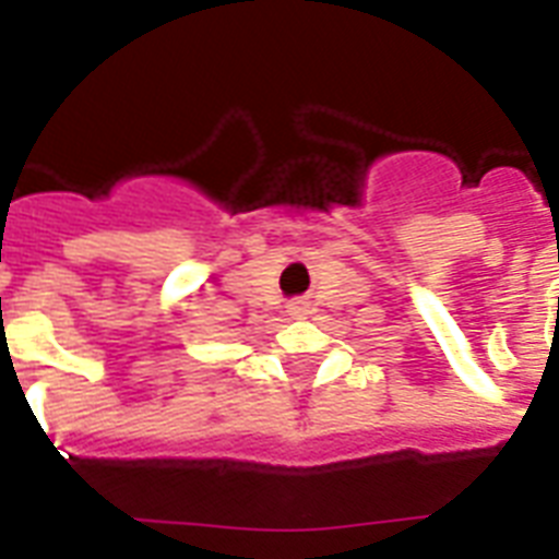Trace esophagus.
<instances>
[{"label":"esophagus","instance_id":"1","mask_svg":"<svg viewBox=\"0 0 559 559\" xmlns=\"http://www.w3.org/2000/svg\"><path fill=\"white\" fill-rule=\"evenodd\" d=\"M288 308H292L294 317H300L302 311H306V302H292V306H288Z\"/></svg>","mask_w":559,"mask_h":559}]
</instances>
